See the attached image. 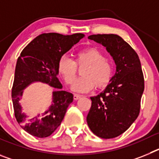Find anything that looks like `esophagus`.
<instances>
[{"instance_id": "obj_1", "label": "esophagus", "mask_w": 159, "mask_h": 159, "mask_svg": "<svg viewBox=\"0 0 159 159\" xmlns=\"http://www.w3.org/2000/svg\"><path fill=\"white\" fill-rule=\"evenodd\" d=\"M80 98H81L80 95H77V94H75V95H74V99H75V100H77V99H80Z\"/></svg>"}]
</instances>
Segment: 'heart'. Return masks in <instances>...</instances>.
Here are the masks:
<instances>
[{
  "mask_svg": "<svg viewBox=\"0 0 159 159\" xmlns=\"http://www.w3.org/2000/svg\"><path fill=\"white\" fill-rule=\"evenodd\" d=\"M85 67L81 71L82 77L73 83L71 91L79 93L88 92L96 86L101 88L110 82L113 73L112 65L104 57L99 50L89 48L76 54L74 61L69 57L64 56L59 62V72L64 78L66 84H71L75 80L77 73V66Z\"/></svg>",
  "mask_w": 159,
  "mask_h": 159,
  "instance_id": "obj_1",
  "label": "heart"
}]
</instances>
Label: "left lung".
Masks as SVG:
<instances>
[{
  "instance_id": "1",
  "label": "left lung",
  "mask_w": 159,
  "mask_h": 159,
  "mask_svg": "<svg viewBox=\"0 0 159 159\" xmlns=\"http://www.w3.org/2000/svg\"><path fill=\"white\" fill-rule=\"evenodd\" d=\"M88 39L106 48L116 71L104 91L91 97L87 123L98 137L113 139L126 131L139 114L144 91L141 63L135 51L118 35H92Z\"/></svg>"
}]
</instances>
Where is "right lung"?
I'll list each match as a JSON object with an SVG mask.
<instances>
[{"mask_svg":"<svg viewBox=\"0 0 159 159\" xmlns=\"http://www.w3.org/2000/svg\"><path fill=\"white\" fill-rule=\"evenodd\" d=\"M84 37L82 33L70 36L50 32L36 36L20 53L16 62L12 89L14 114L20 127L29 134L38 138L50 136L64 119L73 101V95L63 91L59 81V62L65 54ZM40 82L56 89L53 92L49 109L35 117H29L22 111L19 100L23 90L30 84Z\"/></svg>","mask_w":159,"mask_h":159,"instance_id":"right-lung-1","label":"right lung"}]
</instances>
